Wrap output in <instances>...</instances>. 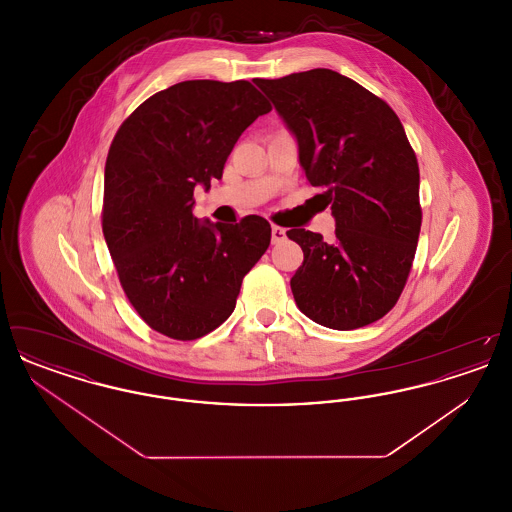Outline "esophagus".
I'll return each instance as SVG.
<instances>
[{
	"instance_id": "34e87169",
	"label": "esophagus",
	"mask_w": 512,
	"mask_h": 512,
	"mask_svg": "<svg viewBox=\"0 0 512 512\" xmlns=\"http://www.w3.org/2000/svg\"><path fill=\"white\" fill-rule=\"evenodd\" d=\"M286 240V230L282 226L272 224V244H280Z\"/></svg>"
}]
</instances>
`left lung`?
<instances>
[{
  "label": "left lung",
  "instance_id": "8db88e82",
  "mask_svg": "<svg viewBox=\"0 0 512 512\" xmlns=\"http://www.w3.org/2000/svg\"><path fill=\"white\" fill-rule=\"evenodd\" d=\"M255 84L299 144L311 186L326 188L336 240L288 230L303 249L292 292L303 315L355 330L388 315L413 267L422 209L418 161L390 105L355 80L313 69Z\"/></svg>",
  "mask_w": 512,
  "mask_h": 512
}]
</instances>
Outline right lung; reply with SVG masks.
<instances>
[{
    "label": "right lung",
    "instance_id": "obj_1",
    "mask_svg": "<svg viewBox=\"0 0 512 512\" xmlns=\"http://www.w3.org/2000/svg\"><path fill=\"white\" fill-rule=\"evenodd\" d=\"M272 109L247 80H186L147 98L105 161L103 236L130 305L167 338L192 341L232 315L270 224L195 219L194 188L222 178L245 128Z\"/></svg>",
    "mask_w": 512,
    "mask_h": 512
}]
</instances>
